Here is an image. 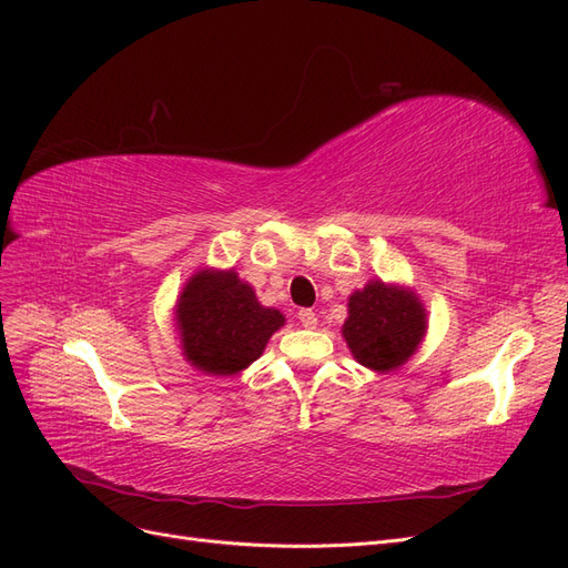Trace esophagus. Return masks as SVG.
Segmentation results:
<instances>
[{"mask_svg":"<svg viewBox=\"0 0 568 568\" xmlns=\"http://www.w3.org/2000/svg\"><path fill=\"white\" fill-rule=\"evenodd\" d=\"M297 318L304 328H316V323H318V316L312 310H300Z\"/></svg>","mask_w":568,"mask_h":568,"instance_id":"1","label":"esophagus"}]
</instances>
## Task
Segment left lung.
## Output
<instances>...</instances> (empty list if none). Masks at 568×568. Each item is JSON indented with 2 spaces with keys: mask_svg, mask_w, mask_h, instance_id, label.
I'll list each match as a JSON object with an SVG mask.
<instances>
[{
  "mask_svg": "<svg viewBox=\"0 0 568 568\" xmlns=\"http://www.w3.org/2000/svg\"><path fill=\"white\" fill-rule=\"evenodd\" d=\"M343 337L362 366L395 371L418 349L426 335V310L409 287L371 281L347 304Z\"/></svg>",
  "mask_w": 568,
  "mask_h": 568,
  "instance_id": "1",
  "label": "left lung"
}]
</instances>
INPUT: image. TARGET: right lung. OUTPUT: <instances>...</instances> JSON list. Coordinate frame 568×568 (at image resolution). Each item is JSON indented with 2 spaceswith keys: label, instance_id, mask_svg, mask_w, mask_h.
<instances>
[{
  "label": "right lung",
  "instance_id": "add662e5",
  "mask_svg": "<svg viewBox=\"0 0 568 568\" xmlns=\"http://www.w3.org/2000/svg\"><path fill=\"white\" fill-rule=\"evenodd\" d=\"M285 316L262 306L250 283L231 271H197L175 304L185 359L209 376H235L262 356Z\"/></svg>",
  "mask_w": 568,
  "mask_h": 568
}]
</instances>
